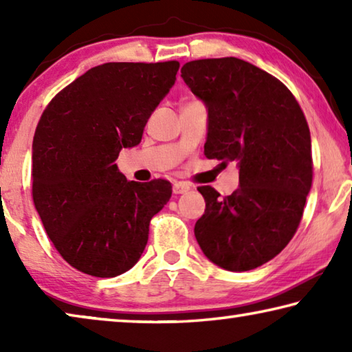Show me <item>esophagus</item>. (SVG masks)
I'll return each instance as SVG.
<instances>
[{
    "instance_id": "esophagus-1",
    "label": "esophagus",
    "mask_w": 352,
    "mask_h": 352,
    "mask_svg": "<svg viewBox=\"0 0 352 352\" xmlns=\"http://www.w3.org/2000/svg\"><path fill=\"white\" fill-rule=\"evenodd\" d=\"M189 189H190L189 184L188 183H183V182H175L174 186H172V190H174V194H186Z\"/></svg>"
}]
</instances>
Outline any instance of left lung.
Returning <instances> with one entry per match:
<instances>
[{"label":"left lung","mask_w":352,"mask_h":352,"mask_svg":"<svg viewBox=\"0 0 352 352\" xmlns=\"http://www.w3.org/2000/svg\"><path fill=\"white\" fill-rule=\"evenodd\" d=\"M182 77L206 107V158L239 169L231 195L199 188L206 208L195 239L220 269L253 270L281 253L305 211L312 184L306 118L284 83L241 58L188 62Z\"/></svg>","instance_id":"obj_1"}]
</instances>
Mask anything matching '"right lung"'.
Wrapping results in <instances>:
<instances>
[{"label": "right lung", "mask_w": 352, "mask_h": 352, "mask_svg": "<svg viewBox=\"0 0 352 352\" xmlns=\"http://www.w3.org/2000/svg\"><path fill=\"white\" fill-rule=\"evenodd\" d=\"M180 63L111 62L88 69L46 107L32 142V197L57 252L87 275L140 261L148 223L172 195L166 180L130 182L115 163L138 146Z\"/></svg>", "instance_id": "add662e5"}]
</instances>
